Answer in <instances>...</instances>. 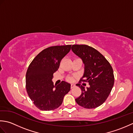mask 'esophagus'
Wrapping results in <instances>:
<instances>
[{
  "mask_svg": "<svg viewBox=\"0 0 133 133\" xmlns=\"http://www.w3.org/2000/svg\"><path fill=\"white\" fill-rule=\"evenodd\" d=\"M75 86V84L74 83H71V88H73V87H74Z\"/></svg>",
  "mask_w": 133,
  "mask_h": 133,
  "instance_id": "esophagus-1",
  "label": "esophagus"
}]
</instances>
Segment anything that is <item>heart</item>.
I'll use <instances>...</instances> for the list:
<instances>
[{
    "mask_svg": "<svg viewBox=\"0 0 133 133\" xmlns=\"http://www.w3.org/2000/svg\"><path fill=\"white\" fill-rule=\"evenodd\" d=\"M68 79H69V81H73V78H72V77H69V78H68Z\"/></svg>",
    "mask_w": 133,
    "mask_h": 133,
    "instance_id": "1",
    "label": "heart"
}]
</instances>
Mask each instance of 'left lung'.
<instances>
[{"instance_id": "left-lung-1", "label": "left lung", "mask_w": 133, "mask_h": 133, "mask_svg": "<svg viewBox=\"0 0 133 133\" xmlns=\"http://www.w3.org/2000/svg\"><path fill=\"white\" fill-rule=\"evenodd\" d=\"M71 50L84 64L81 81L90 85L85 89L81 84H77L82 94L75 99L76 102L86 109L96 108L105 102L111 91L114 83L113 70L106 59L94 48L85 44H74Z\"/></svg>"}]
</instances>
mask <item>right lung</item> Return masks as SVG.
<instances>
[{
	"label": "right lung",
	"instance_id": "right-lung-1",
	"mask_svg": "<svg viewBox=\"0 0 133 133\" xmlns=\"http://www.w3.org/2000/svg\"><path fill=\"white\" fill-rule=\"evenodd\" d=\"M71 47V45H66L47 48L29 65L26 75L27 92L35 106L42 111L58 108L71 89V84L67 82L54 85L52 81L53 74L59 69L61 60L69 52Z\"/></svg>",
	"mask_w": 133,
	"mask_h": 133
}]
</instances>
